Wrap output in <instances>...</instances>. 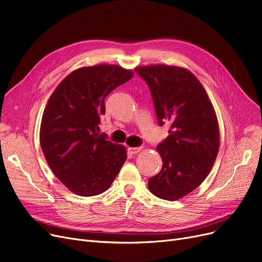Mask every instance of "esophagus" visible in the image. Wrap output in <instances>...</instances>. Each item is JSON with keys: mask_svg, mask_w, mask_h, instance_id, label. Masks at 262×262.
<instances>
[{"mask_svg": "<svg viewBox=\"0 0 262 262\" xmlns=\"http://www.w3.org/2000/svg\"><path fill=\"white\" fill-rule=\"evenodd\" d=\"M128 149H129V152H130L131 154H137V153H139L140 150L142 149V147H129Z\"/></svg>", "mask_w": 262, "mask_h": 262, "instance_id": "obj_1", "label": "esophagus"}]
</instances>
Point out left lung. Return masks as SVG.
<instances>
[{
    "label": "left lung",
    "instance_id": "left-lung-1",
    "mask_svg": "<svg viewBox=\"0 0 262 262\" xmlns=\"http://www.w3.org/2000/svg\"><path fill=\"white\" fill-rule=\"evenodd\" d=\"M148 85L158 123L170 124L157 145L163 166L148 179V189L164 200H178L199 187L215 162L220 131L207 92L190 71L171 66L138 67Z\"/></svg>",
    "mask_w": 262,
    "mask_h": 262
}]
</instances>
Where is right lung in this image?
Listing matches in <instances>:
<instances>
[{"label": "right lung", "instance_id": "add662e5", "mask_svg": "<svg viewBox=\"0 0 262 262\" xmlns=\"http://www.w3.org/2000/svg\"><path fill=\"white\" fill-rule=\"evenodd\" d=\"M132 77V71L120 66L81 68L48 100L40 125L41 149L54 175L75 194L106 191L126 160L125 147L98 130L106 96Z\"/></svg>", "mask_w": 262, "mask_h": 262}]
</instances>
